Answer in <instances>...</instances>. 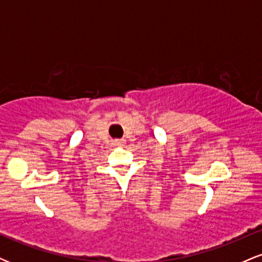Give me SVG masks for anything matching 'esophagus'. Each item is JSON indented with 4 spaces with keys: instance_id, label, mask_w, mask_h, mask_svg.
<instances>
[{
    "instance_id": "esophagus-1",
    "label": "esophagus",
    "mask_w": 262,
    "mask_h": 262,
    "mask_svg": "<svg viewBox=\"0 0 262 262\" xmlns=\"http://www.w3.org/2000/svg\"><path fill=\"white\" fill-rule=\"evenodd\" d=\"M125 143H127V141H125V139H116V140L113 141V145H116V146H124Z\"/></svg>"
}]
</instances>
